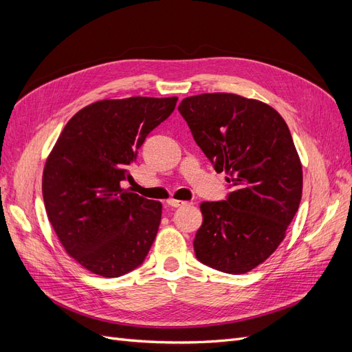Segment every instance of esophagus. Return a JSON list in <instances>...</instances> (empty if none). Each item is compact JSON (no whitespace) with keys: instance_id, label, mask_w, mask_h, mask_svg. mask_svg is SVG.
<instances>
[{"instance_id":"obj_1","label":"esophagus","mask_w":352,"mask_h":352,"mask_svg":"<svg viewBox=\"0 0 352 352\" xmlns=\"http://www.w3.org/2000/svg\"><path fill=\"white\" fill-rule=\"evenodd\" d=\"M167 206L172 207V208H177V207H184L186 206L185 201H180V199H175V198H170L167 199Z\"/></svg>"}]
</instances>
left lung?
Instances as JSON below:
<instances>
[{
  "instance_id": "obj_1",
  "label": "left lung",
  "mask_w": 352,
  "mask_h": 352,
  "mask_svg": "<svg viewBox=\"0 0 352 352\" xmlns=\"http://www.w3.org/2000/svg\"><path fill=\"white\" fill-rule=\"evenodd\" d=\"M197 145L232 188L202 202L197 258L229 274L267 260L283 241L302 195V167L289 127L270 105L235 94H201L177 107Z\"/></svg>"
}]
</instances>
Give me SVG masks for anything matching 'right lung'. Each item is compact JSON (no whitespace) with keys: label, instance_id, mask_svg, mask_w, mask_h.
<instances>
[{"label":"right lung","instance_id":"obj_1","mask_svg":"<svg viewBox=\"0 0 352 352\" xmlns=\"http://www.w3.org/2000/svg\"><path fill=\"white\" fill-rule=\"evenodd\" d=\"M176 97L102 100L74 114L47 160L42 195L48 220L85 269L119 278L144 263L157 236L162 202L122 188L153 129Z\"/></svg>","mask_w":352,"mask_h":352}]
</instances>
